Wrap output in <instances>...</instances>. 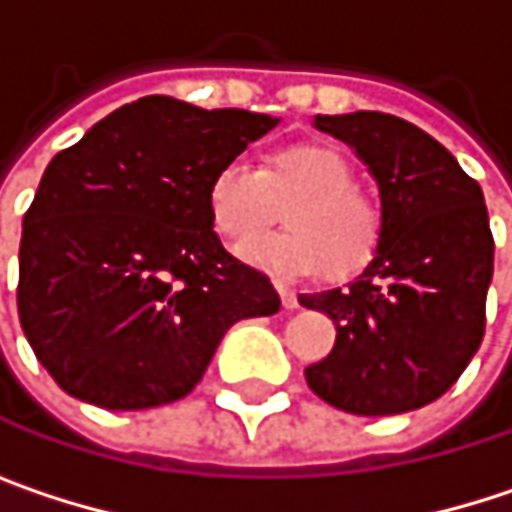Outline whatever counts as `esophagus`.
<instances>
[{
    "instance_id": "obj_1",
    "label": "esophagus",
    "mask_w": 512,
    "mask_h": 512,
    "mask_svg": "<svg viewBox=\"0 0 512 512\" xmlns=\"http://www.w3.org/2000/svg\"><path fill=\"white\" fill-rule=\"evenodd\" d=\"M275 290H278V296H281V305L287 308V311H293V308H299V296L287 287V284H275Z\"/></svg>"
}]
</instances>
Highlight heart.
I'll return each mask as SVG.
<instances>
[{"instance_id":"obj_1","label":"heart","mask_w":512,"mask_h":512,"mask_svg":"<svg viewBox=\"0 0 512 512\" xmlns=\"http://www.w3.org/2000/svg\"><path fill=\"white\" fill-rule=\"evenodd\" d=\"M285 210L288 231L254 240ZM213 231L246 260L281 278L326 272L335 281L356 278L382 246V207L356 183L350 156L329 145H290L260 168L225 162L207 186Z\"/></svg>"}]
</instances>
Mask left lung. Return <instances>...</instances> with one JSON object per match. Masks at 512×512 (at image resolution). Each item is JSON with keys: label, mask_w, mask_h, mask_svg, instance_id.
I'll list each match as a JSON object with an SVG mask.
<instances>
[{"label": "left lung", "mask_w": 512, "mask_h": 512, "mask_svg": "<svg viewBox=\"0 0 512 512\" xmlns=\"http://www.w3.org/2000/svg\"><path fill=\"white\" fill-rule=\"evenodd\" d=\"M347 142L382 198V246L350 287L302 293L335 320L332 353L305 367L308 388L350 415H400L439 400L486 329L495 243L477 180L433 136L382 115H317Z\"/></svg>", "instance_id": "left-lung-1"}]
</instances>
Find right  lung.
Segmentation results:
<instances>
[{"mask_svg": "<svg viewBox=\"0 0 512 512\" xmlns=\"http://www.w3.org/2000/svg\"><path fill=\"white\" fill-rule=\"evenodd\" d=\"M278 118L142 97L52 156L20 240V326L61 391L100 409L186 397L269 278L219 243L207 186Z\"/></svg>", "mask_w": 512, "mask_h": 512, "instance_id": "add662e5", "label": "right lung"}]
</instances>
